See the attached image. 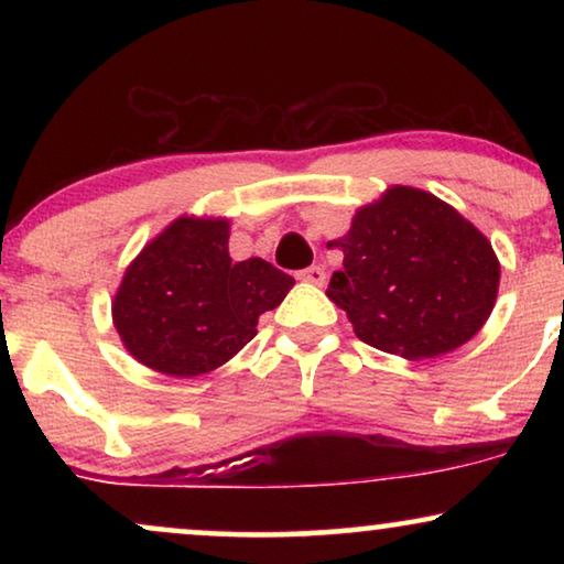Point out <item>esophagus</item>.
I'll return each instance as SVG.
<instances>
[{
	"mask_svg": "<svg viewBox=\"0 0 564 564\" xmlns=\"http://www.w3.org/2000/svg\"><path fill=\"white\" fill-rule=\"evenodd\" d=\"M297 276H300V280H303V282L323 284V282H326V269H323L321 264H313V267H307V269H300Z\"/></svg>",
	"mask_w": 564,
	"mask_h": 564,
	"instance_id": "obj_1",
	"label": "esophagus"
}]
</instances>
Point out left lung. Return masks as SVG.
I'll list each match as a JSON object with an SVG mask.
<instances>
[{
    "label": "left lung",
    "instance_id": "left-lung-1",
    "mask_svg": "<svg viewBox=\"0 0 564 564\" xmlns=\"http://www.w3.org/2000/svg\"><path fill=\"white\" fill-rule=\"evenodd\" d=\"M344 253L326 295L375 349L431 359L469 341L496 305L488 238L429 192L392 187L330 241Z\"/></svg>",
    "mask_w": 564,
    "mask_h": 564
}]
</instances>
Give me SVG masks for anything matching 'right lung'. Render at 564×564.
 Listing matches in <instances>:
<instances>
[{
    "mask_svg": "<svg viewBox=\"0 0 564 564\" xmlns=\"http://www.w3.org/2000/svg\"><path fill=\"white\" fill-rule=\"evenodd\" d=\"M292 284L264 259L230 261L228 220L180 218L128 267L112 318L145 367L195 377L241 351Z\"/></svg>",
    "mask_w": 564,
    "mask_h": 564,
    "instance_id": "obj_1",
    "label": "right lung"
}]
</instances>
